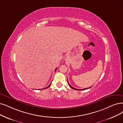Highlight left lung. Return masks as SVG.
I'll return each instance as SVG.
<instances>
[{
	"label": "left lung",
	"mask_w": 123,
	"mask_h": 123,
	"mask_svg": "<svg viewBox=\"0 0 123 123\" xmlns=\"http://www.w3.org/2000/svg\"><path fill=\"white\" fill-rule=\"evenodd\" d=\"M68 85H69V86H70V87H71V88H72V89H73L76 90H84L87 89H89V88H91V87H89V88H85V89H76V88H74L73 87H72V86L69 84V83H68Z\"/></svg>",
	"instance_id": "obj_1"
}]
</instances>
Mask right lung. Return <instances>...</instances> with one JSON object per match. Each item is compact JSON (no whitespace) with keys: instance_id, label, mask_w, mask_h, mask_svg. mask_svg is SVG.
<instances>
[{"instance_id":"obj_1","label":"right lung","mask_w":123,"mask_h":123,"mask_svg":"<svg viewBox=\"0 0 123 123\" xmlns=\"http://www.w3.org/2000/svg\"><path fill=\"white\" fill-rule=\"evenodd\" d=\"M56 69H57V68H56V69L55 70V72L56 71ZM51 83H50V84H49V85L47 87H46V88H43V89H46V88H47L48 87H49L50 85H51Z\"/></svg>"}]
</instances>
